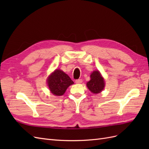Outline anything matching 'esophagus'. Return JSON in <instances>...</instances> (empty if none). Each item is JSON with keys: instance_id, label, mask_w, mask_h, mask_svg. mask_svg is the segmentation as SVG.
<instances>
[{"instance_id": "34e87169", "label": "esophagus", "mask_w": 149, "mask_h": 149, "mask_svg": "<svg viewBox=\"0 0 149 149\" xmlns=\"http://www.w3.org/2000/svg\"><path fill=\"white\" fill-rule=\"evenodd\" d=\"M75 82H76V84H81V83H82V82H83V79H76L75 81Z\"/></svg>"}]
</instances>
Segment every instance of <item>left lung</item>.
<instances>
[{
  "mask_svg": "<svg viewBox=\"0 0 149 149\" xmlns=\"http://www.w3.org/2000/svg\"><path fill=\"white\" fill-rule=\"evenodd\" d=\"M90 78L91 79L86 84L89 91L94 94L101 93L104 88L105 81L100 72L98 70L94 71L90 75Z\"/></svg>",
  "mask_w": 149,
  "mask_h": 149,
  "instance_id": "8db88e82",
  "label": "left lung"
}]
</instances>
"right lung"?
I'll use <instances>...</instances> for the list:
<instances>
[{
	"instance_id": "1",
	"label": "right lung",
	"mask_w": 149,
	"mask_h": 149,
	"mask_svg": "<svg viewBox=\"0 0 149 149\" xmlns=\"http://www.w3.org/2000/svg\"><path fill=\"white\" fill-rule=\"evenodd\" d=\"M74 82L69 76L61 70H56L47 79V84L49 91L55 96H62L70 85Z\"/></svg>"
}]
</instances>
